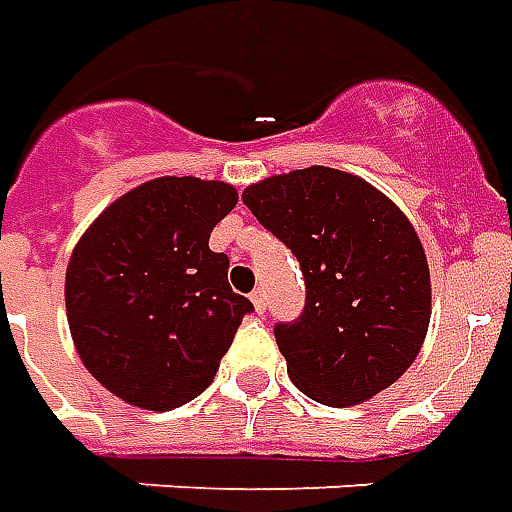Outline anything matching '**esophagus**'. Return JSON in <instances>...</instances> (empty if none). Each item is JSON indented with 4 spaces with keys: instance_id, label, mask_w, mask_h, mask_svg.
Masks as SVG:
<instances>
[{
    "instance_id": "1",
    "label": "esophagus",
    "mask_w": 512,
    "mask_h": 512,
    "mask_svg": "<svg viewBox=\"0 0 512 512\" xmlns=\"http://www.w3.org/2000/svg\"><path fill=\"white\" fill-rule=\"evenodd\" d=\"M252 305H255L257 314L266 311V291H263V288H255V291H252Z\"/></svg>"
}]
</instances>
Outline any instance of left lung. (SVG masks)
<instances>
[{"label":"left lung","mask_w":512,"mask_h":512,"mask_svg":"<svg viewBox=\"0 0 512 512\" xmlns=\"http://www.w3.org/2000/svg\"><path fill=\"white\" fill-rule=\"evenodd\" d=\"M243 204L300 260L305 308L274 339L294 387L353 406L395 384L431 316L426 252L381 190L344 170H294L249 184Z\"/></svg>","instance_id":"obj_1"}]
</instances>
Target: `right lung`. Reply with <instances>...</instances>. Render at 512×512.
<instances>
[{
	"label": "right lung",
	"mask_w": 512,
	"mask_h": 512,
	"mask_svg": "<svg viewBox=\"0 0 512 512\" xmlns=\"http://www.w3.org/2000/svg\"><path fill=\"white\" fill-rule=\"evenodd\" d=\"M238 204L227 182L162 176L97 215L66 269L75 350L131 406L168 412L210 387L255 305L229 288L212 227Z\"/></svg>",
	"instance_id": "obj_1"
}]
</instances>
